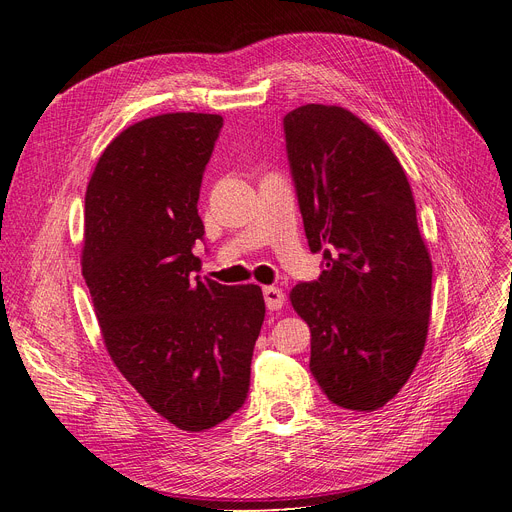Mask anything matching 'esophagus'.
I'll return each instance as SVG.
<instances>
[{"label":"esophagus","instance_id":"esophagus-1","mask_svg":"<svg viewBox=\"0 0 512 512\" xmlns=\"http://www.w3.org/2000/svg\"><path fill=\"white\" fill-rule=\"evenodd\" d=\"M263 299L270 311H278L284 307V292L278 286H263Z\"/></svg>","mask_w":512,"mask_h":512}]
</instances>
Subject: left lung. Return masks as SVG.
Instances as JSON below:
<instances>
[{
	"instance_id": "8db88e82",
	"label": "left lung",
	"mask_w": 512,
	"mask_h": 512,
	"mask_svg": "<svg viewBox=\"0 0 512 512\" xmlns=\"http://www.w3.org/2000/svg\"><path fill=\"white\" fill-rule=\"evenodd\" d=\"M315 282L290 290L311 330L309 369L334 405L375 411L407 384L432 311V259L411 184L388 143L338 105L284 116Z\"/></svg>"
}]
</instances>
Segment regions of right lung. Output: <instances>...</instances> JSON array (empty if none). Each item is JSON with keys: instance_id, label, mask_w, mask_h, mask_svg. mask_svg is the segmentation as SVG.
Returning <instances> with one entry per match:
<instances>
[{"instance_id": "right-lung-1", "label": "right lung", "mask_w": 512, "mask_h": 512, "mask_svg": "<svg viewBox=\"0 0 512 512\" xmlns=\"http://www.w3.org/2000/svg\"><path fill=\"white\" fill-rule=\"evenodd\" d=\"M224 118L161 114L105 147L85 195L83 276L114 365L147 405L205 432L245 405L265 303L255 284L191 280L199 191Z\"/></svg>"}]
</instances>
